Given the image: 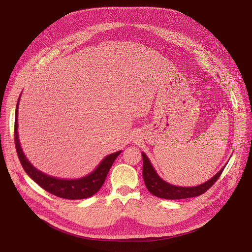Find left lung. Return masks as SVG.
Here are the masks:
<instances>
[{"label": "left lung", "instance_id": "1", "mask_svg": "<svg viewBox=\"0 0 252 252\" xmlns=\"http://www.w3.org/2000/svg\"><path fill=\"white\" fill-rule=\"evenodd\" d=\"M141 156L143 159L142 176H143V179H145L146 187L148 188L149 191L152 194L160 198H165V199H184V198L201 195L206 190H208L214 185V183L218 181L225 167L223 166L217 174H215L213 177H211L209 181L197 187L183 188V187L172 186L164 182L162 178L158 176V174L153 167L147 155L145 153H142Z\"/></svg>", "mask_w": 252, "mask_h": 252}]
</instances>
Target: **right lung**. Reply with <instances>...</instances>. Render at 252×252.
Returning a JSON list of instances; mask_svg holds the SVG:
<instances>
[{
  "label": "right lung",
  "instance_id": "obj_1",
  "mask_svg": "<svg viewBox=\"0 0 252 252\" xmlns=\"http://www.w3.org/2000/svg\"><path fill=\"white\" fill-rule=\"evenodd\" d=\"M19 100L16 106V119H15V145L19 159L21 164L27 174L32 179L34 183H37L42 189L48 192L65 199H84L91 197L98 191V189L103 185L105 177L110 171L114 161L122 153V151L111 154L105 157L98 166L90 174L78 178V179H61L57 177L50 176L32 165L24 155L18 134V107Z\"/></svg>",
  "mask_w": 252,
  "mask_h": 252
}]
</instances>
